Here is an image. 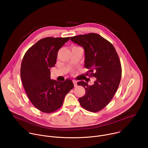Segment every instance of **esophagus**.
Returning a JSON list of instances; mask_svg holds the SVG:
<instances>
[{"mask_svg": "<svg viewBox=\"0 0 148 148\" xmlns=\"http://www.w3.org/2000/svg\"><path fill=\"white\" fill-rule=\"evenodd\" d=\"M73 82L74 87H77V81H75V80H73Z\"/></svg>", "mask_w": 148, "mask_h": 148, "instance_id": "34e87169", "label": "esophagus"}]
</instances>
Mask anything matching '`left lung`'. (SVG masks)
I'll return each instance as SVG.
<instances>
[{
  "label": "left lung",
  "mask_w": 148,
  "mask_h": 148,
  "mask_svg": "<svg viewBox=\"0 0 148 148\" xmlns=\"http://www.w3.org/2000/svg\"><path fill=\"white\" fill-rule=\"evenodd\" d=\"M70 40L84 48L88 75L96 78L92 86L83 81L77 82L86 90L78 101L85 110L98 112L110 103L118 88L122 75L119 56L110 42L97 33L78 35Z\"/></svg>",
  "instance_id": "left-lung-1"
}]
</instances>
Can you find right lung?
<instances>
[{
    "mask_svg": "<svg viewBox=\"0 0 148 148\" xmlns=\"http://www.w3.org/2000/svg\"><path fill=\"white\" fill-rule=\"evenodd\" d=\"M69 39L41 38L27 50L22 61L23 87L32 104L43 112L51 113L60 108L66 94L74 87L70 79L61 82L50 78V68L55 66L58 51Z\"/></svg>",
    "mask_w": 148,
    "mask_h": 148,
    "instance_id": "obj_1",
    "label": "right lung"
}]
</instances>
